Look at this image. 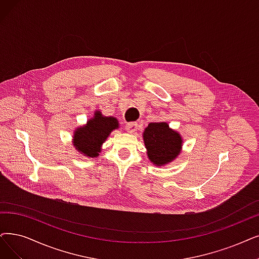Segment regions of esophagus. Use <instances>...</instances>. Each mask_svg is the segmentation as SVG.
<instances>
[{"label":"esophagus","instance_id":"1","mask_svg":"<svg viewBox=\"0 0 259 259\" xmlns=\"http://www.w3.org/2000/svg\"><path fill=\"white\" fill-rule=\"evenodd\" d=\"M125 130L128 133H135L138 130L137 122H130V123H127L126 126H125Z\"/></svg>","mask_w":259,"mask_h":259}]
</instances>
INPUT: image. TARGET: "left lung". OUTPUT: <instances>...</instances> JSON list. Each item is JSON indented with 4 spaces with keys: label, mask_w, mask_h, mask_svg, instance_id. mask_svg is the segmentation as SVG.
<instances>
[{
    "label": "left lung",
    "mask_w": 259,
    "mask_h": 259,
    "mask_svg": "<svg viewBox=\"0 0 259 259\" xmlns=\"http://www.w3.org/2000/svg\"><path fill=\"white\" fill-rule=\"evenodd\" d=\"M142 137L149 159L158 167L171 162L181 153L182 136L178 132L170 128L168 123H150L144 130Z\"/></svg>",
    "instance_id": "left-lung-1"
}]
</instances>
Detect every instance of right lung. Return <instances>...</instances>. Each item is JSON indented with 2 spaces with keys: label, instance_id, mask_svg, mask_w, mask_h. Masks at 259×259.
<instances>
[{
  "label": "right lung",
  "instance_id": "1",
  "mask_svg": "<svg viewBox=\"0 0 259 259\" xmlns=\"http://www.w3.org/2000/svg\"><path fill=\"white\" fill-rule=\"evenodd\" d=\"M118 127L119 122L116 118L102 116L101 111H96L94 118L74 132L73 146L84 156L95 158L99 156L103 142Z\"/></svg>",
  "mask_w": 259,
  "mask_h": 259
}]
</instances>
